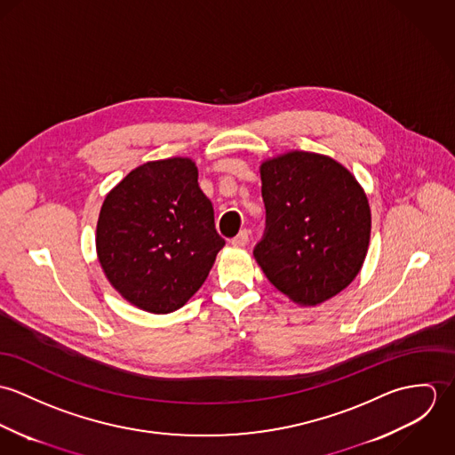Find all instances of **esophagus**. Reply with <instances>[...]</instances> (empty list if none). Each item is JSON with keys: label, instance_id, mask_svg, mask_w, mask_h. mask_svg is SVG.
Masks as SVG:
<instances>
[{"label": "esophagus", "instance_id": "esophagus-1", "mask_svg": "<svg viewBox=\"0 0 455 455\" xmlns=\"http://www.w3.org/2000/svg\"><path fill=\"white\" fill-rule=\"evenodd\" d=\"M249 240H251V233H249L247 229H242V231L231 240V245H235V247H245V245L249 243Z\"/></svg>", "mask_w": 455, "mask_h": 455}]
</instances>
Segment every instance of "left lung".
Segmentation results:
<instances>
[{"instance_id": "obj_1", "label": "left lung", "mask_w": 455, "mask_h": 455, "mask_svg": "<svg viewBox=\"0 0 455 455\" xmlns=\"http://www.w3.org/2000/svg\"><path fill=\"white\" fill-rule=\"evenodd\" d=\"M260 180L266 228L254 256L264 275L305 307L336 296L368 252L364 191L334 159L298 150L262 163Z\"/></svg>"}]
</instances>
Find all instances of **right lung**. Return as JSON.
Returning <instances> with one entry per match:
<instances>
[{
	"label": "right lung",
	"mask_w": 455,
	"mask_h": 455,
	"mask_svg": "<svg viewBox=\"0 0 455 455\" xmlns=\"http://www.w3.org/2000/svg\"><path fill=\"white\" fill-rule=\"evenodd\" d=\"M224 238L191 159L138 166L105 197L96 249L110 283L141 310L170 314L206 280Z\"/></svg>",
	"instance_id": "obj_1"
}]
</instances>
